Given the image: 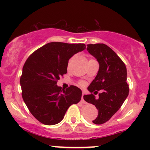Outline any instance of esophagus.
Here are the masks:
<instances>
[{"label": "esophagus", "mask_w": 150, "mask_h": 150, "mask_svg": "<svg viewBox=\"0 0 150 150\" xmlns=\"http://www.w3.org/2000/svg\"><path fill=\"white\" fill-rule=\"evenodd\" d=\"M83 97H84V92H82V100H81V102H82V104H85L86 101H85V100H84Z\"/></svg>", "instance_id": "1"}]
</instances>
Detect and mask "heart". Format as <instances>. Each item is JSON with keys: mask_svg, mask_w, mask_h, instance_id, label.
Returning a JSON list of instances; mask_svg holds the SVG:
<instances>
[{"mask_svg": "<svg viewBox=\"0 0 150 150\" xmlns=\"http://www.w3.org/2000/svg\"><path fill=\"white\" fill-rule=\"evenodd\" d=\"M70 61H71V59L70 60L69 64H70ZM79 85H80V86H84V85H85V83H84L83 81H80V82H79Z\"/></svg>", "mask_w": 150, "mask_h": 150, "instance_id": "heart-1", "label": "heart"}]
</instances>
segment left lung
Returning a JSON list of instances; mask_svg holds the SVG:
<instances>
[{
    "label": "left lung",
    "instance_id": "left-lung-1",
    "mask_svg": "<svg viewBox=\"0 0 150 150\" xmlns=\"http://www.w3.org/2000/svg\"><path fill=\"white\" fill-rule=\"evenodd\" d=\"M87 50L99 62V69L88 87L91 93L101 90L99 98L93 94L84 95V99L98 110V116L92 120L94 124L108 121L123 104L128 96L127 69L123 61L114 51L104 44H87Z\"/></svg>",
    "mask_w": 150,
    "mask_h": 150
}]
</instances>
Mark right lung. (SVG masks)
Masks as SVG:
<instances>
[{"label": "right lung", "mask_w": 150, "mask_h": 150, "mask_svg": "<svg viewBox=\"0 0 150 150\" xmlns=\"http://www.w3.org/2000/svg\"><path fill=\"white\" fill-rule=\"evenodd\" d=\"M85 48L84 44L48 43L26 61L20 77L22 96L30 113L43 124L60 123L70 106L81 100L82 91L76 86L65 89L56 85L67 73L70 58Z\"/></svg>", "instance_id": "obj_1"}]
</instances>
